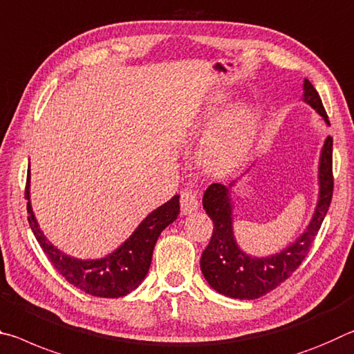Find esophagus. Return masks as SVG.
I'll return each instance as SVG.
<instances>
[{
    "label": "esophagus",
    "instance_id": "obj_1",
    "mask_svg": "<svg viewBox=\"0 0 354 354\" xmlns=\"http://www.w3.org/2000/svg\"><path fill=\"white\" fill-rule=\"evenodd\" d=\"M180 207L183 215H191L199 208V199L198 194L191 189H185L180 196Z\"/></svg>",
    "mask_w": 354,
    "mask_h": 354
}]
</instances>
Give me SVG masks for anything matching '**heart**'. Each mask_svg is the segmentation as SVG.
<instances>
[{
	"label": "heart",
	"mask_w": 354,
	"mask_h": 354,
	"mask_svg": "<svg viewBox=\"0 0 354 354\" xmlns=\"http://www.w3.org/2000/svg\"><path fill=\"white\" fill-rule=\"evenodd\" d=\"M223 111V103L208 106L204 124H210ZM252 125V113L248 106H239L224 114L207 133L201 146L204 163L210 167H223L232 163L245 147Z\"/></svg>",
	"instance_id": "heart-1"
}]
</instances>
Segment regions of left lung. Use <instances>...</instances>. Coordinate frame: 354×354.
I'll list each match as a JSON object with an SVG mask.
<instances>
[{
    "mask_svg": "<svg viewBox=\"0 0 354 354\" xmlns=\"http://www.w3.org/2000/svg\"><path fill=\"white\" fill-rule=\"evenodd\" d=\"M301 100L314 108L329 127L322 98L309 80H304ZM257 161H254V165L229 185L212 183L202 198L204 210L212 218L215 227L210 243L202 252L201 271L213 290L235 299L263 297L281 286L298 268L309 252L317 232L320 230L333 198V138L326 136L318 158V198L309 224L297 240L271 256H251L243 251L235 239L232 193L241 178L252 171Z\"/></svg>",
    "mask_w": 354,
    "mask_h": 354,
    "instance_id": "1",
    "label": "left lung"
}]
</instances>
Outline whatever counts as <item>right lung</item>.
Segmentation results:
<instances>
[{
  "label": "right lung",
  "instance_id": "1",
  "mask_svg": "<svg viewBox=\"0 0 354 354\" xmlns=\"http://www.w3.org/2000/svg\"><path fill=\"white\" fill-rule=\"evenodd\" d=\"M180 196L176 194L155 208L138 224L122 245L100 259H78L57 249L46 239L31 205V171L28 169L25 199L28 223L46 257L64 279L80 290L100 298H119L135 290L147 276L155 243L161 232L176 221L180 213Z\"/></svg>",
  "mask_w": 354,
  "mask_h": 354
}]
</instances>
